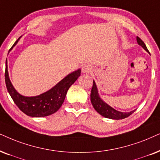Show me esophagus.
I'll list each match as a JSON object with an SVG mask.
<instances>
[{
	"label": "esophagus",
	"instance_id": "1",
	"mask_svg": "<svg viewBox=\"0 0 160 160\" xmlns=\"http://www.w3.org/2000/svg\"><path fill=\"white\" fill-rule=\"evenodd\" d=\"M82 72L83 73H89V72L92 71V68L90 65H84V67H82Z\"/></svg>",
	"mask_w": 160,
	"mask_h": 160
}]
</instances>
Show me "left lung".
<instances>
[{
    "label": "left lung",
    "mask_w": 160,
    "mask_h": 160,
    "mask_svg": "<svg viewBox=\"0 0 160 160\" xmlns=\"http://www.w3.org/2000/svg\"><path fill=\"white\" fill-rule=\"evenodd\" d=\"M137 41L138 43L140 46H142L143 48L146 50L147 52H148V50L147 48L146 44H145L143 41L141 39L140 37H137ZM90 100L91 103L95 109L101 115L103 116V117L109 118V119H114V120H120V119H124V118L128 117V116L132 115L135 110H133L130 112H119L115 110L110 106H109L107 103H106L99 96L98 89H97L96 84L95 82L93 81V84L92 90H91V94H90Z\"/></svg>",
    "instance_id": "8db88e82"
}]
</instances>
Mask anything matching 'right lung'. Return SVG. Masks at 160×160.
I'll return each mask as SVG.
<instances>
[{
	"label": "right lung",
	"instance_id": "add662e5",
	"mask_svg": "<svg viewBox=\"0 0 160 160\" xmlns=\"http://www.w3.org/2000/svg\"><path fill=\"white\" fill-rule=\"evenodd\" d=\"M20 38V37L17 39L9 51H11L12 48L18 43ZM80 75L81 70L78 69L68 74L66 77L47 92L37 96L26 97L17 92L12 84L8 72L7 61L6 62L5 82L8 92L20 110L31 117H45L58 111L65 101L68 89L77 80Z\"/></svg>",
	"mask_w": 160,
	"mask_h": 160
}]
</instances>
